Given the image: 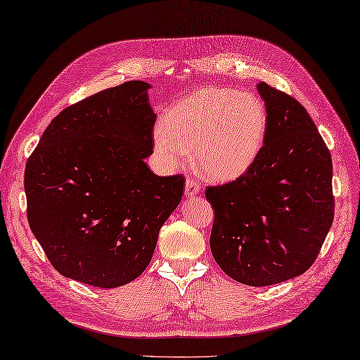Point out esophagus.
<instances>
[{"label": "esophagus", "mask_w": 360, "mask_h": 360, "mask_svg": "<svg viewBox=\"0 0 360 360\" xmlns=\"http://www.w3.org/2000/svg\"><path fill=\"white\" fill-rule=\"evenodd\" d=\"M198 193H200V186H198V183H195L193 179H188L186 186H185V194L188 197H191V195H195Z\"/></svg>", "instance_id": "1"}]
</instances>
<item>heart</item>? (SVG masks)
<instances>
[{
    "instance_id": "b5f03b06",
    "label": "heart",
    "mask_w": 360,
    "mask_h": 360,
    "mask_svg": "<svg viewBox=\"0 0 360 360\" xmlns=\"http://www.w3.org/2000/svg\"><path fill=\"white\" fill-rule=\"evenodd\" d=\"M268 112L257 95L228 87H202L167 110L154 143L158 155L179 166L193 153L198 172L219 181L236 180L257 160Z\"/></svg>"
}]
</instances>
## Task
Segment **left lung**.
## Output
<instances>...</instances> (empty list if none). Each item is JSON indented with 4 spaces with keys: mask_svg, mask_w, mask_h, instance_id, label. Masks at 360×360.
Wrapping results in <instances>:
<instances>
[{
    "mask_svg": "<svg viewBox=\"0 0 360 360\" xmlns=\"http://www.w3.org/2000/svg\"><path fill=\"white\" fill-rule=\"evenodd\" d=\"M268 126L242 177L206 189L215 212L211 251L231 278L268 286L313 265L334 219L330 150L300 103L266 83Z\"/></svg>",
    "mask_w": 360,
    "mask_h": 360,
    "instance_id": "left-lung-1",
    "label": "left lung"
}]
</instances>
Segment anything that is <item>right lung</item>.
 Segmentation results:
<instances>
[{
  "label": "right lung",
  "instance_id": "1",
  "mask_svg": "<svg viewBox=\"0 0 360 360\" xmlns=\"http://www.w3.org/2000/svg\"><path fill=\"white\" fill-rule=\"evenodd\" d=\"M149 83L127 82L63 110L24 174L27 220L61 276L97 288L135 281L160 228L181 202L185 179L158 177Z\"/></svg>",
  "mask_w": 360,
  "mask_h": 360
}]
</instances>
